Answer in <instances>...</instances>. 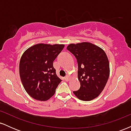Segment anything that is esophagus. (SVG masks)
I'll use <instances>...</instances> for the list:
<instances>
[{"instance_id": "1", "label": "esophagus", "mask_w": 131, "mask_h": 131, "mask_svg": "<svg viewBox=\"0 0 131 131\" xmlns=\"http://www.w3.org/2000/svg\"><path fill=\"white\" fill-rule=\"evenodd\" d=\"M64 79H65L66 81H68L70 80V77L68 76H67L65 78H64Z\"/></svg>"}]
</instances>
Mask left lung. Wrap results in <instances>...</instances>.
<instances>
[{
    "label": "left lung",
    "instance_id": "obj_1",
    "mask_svg": "<svg viewBox=\"0 0 131 131\" xmlns=\"http://www.w3.org/2000/svg\"><path fill=\"white\" fill-rule=\"evenodd\" d=\"M67 49L74 55L78 65L81 87L73 93L83 101L95 99L106 85L110 75L108 57L103 49L89 42L71 43Z\"/></svg>",
    "mask_w": 131,
    "mask_h": 131
}]
</instances>
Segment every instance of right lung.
<instances>
[{
    "label": "right lung",
    "instance_id": "obj_1",
    "mask_svg": "<svg viewBox=\"0 0 131 131\" xmlns=\"http://www.w3.org/2000/svg\"><path fill=\"white\" fill-rule=\"evenodd\" d=\"M63 44L34 45L24 52L19 61V76L26 92L33 99L46 101L53 95L61 79L53 62L63 49Z\"/></svg>",
    "mask_w": 131,
    "mask_h": 131
}]
</instances>
